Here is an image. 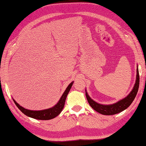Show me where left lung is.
<instances>
[{"label": "left lung", "instance_id": "left-lung-1", "mask_svg": "<svg viewBox=\"0 0 146 146\" xmlns=\"http://www.w3.org/2000/svg\"><path fill=\"white\" fill-rule=\"evenodd\" d=\"M139 73H138V69L137 70V78H136V82L134 87H133L132 91L126 97L123 99L120 100L118 102L110 105H103L96 102L95 101L91 99L90 96L88 95V93L86 91V96L87 98L88 102L90 104L91 107L96 111L100 113L102 115H115L117 113L123 111L125 109H127L129 106L131 104L133 101L134 100L135 98L137 95L138 88H139Z\"/></svg>", "mask_w": 146, "mask_h": 146}]
</instances>
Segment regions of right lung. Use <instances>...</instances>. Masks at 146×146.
Listing matches in <instances>:
<instances>
[{"label":"right lung","mask_w":146,"mask_h":146,"mask_svg":"<svg viewBox=\"0 0 146 146\" xmlns=\"http://www.w3.org/2000/svg\"><path fill=\"white\" fill-rule=\"evenodd\" d=\"M73 82L70 83L69 86L66 88V90L64 91L63 95H62L61 98L56 104L53 106V108L46 109V110H40V111H33V110H28L24 108L23 107L20 106L14 99L13 101L16 106H17L20 110L23 112L24 115H26L28 117H29L33 118H35L37 120H50L56 117L61 113L62 110L64 108V104H65V101L67 97L68 94L70 92L71 88V86H73Z\"/></svg>","instance_id":"add662e5"}]
</instances>
